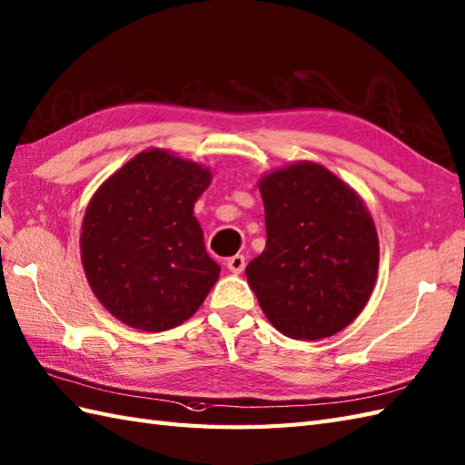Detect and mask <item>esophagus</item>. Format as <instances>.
Returning <instances> with one entry per match:
<instances>
[{"instance_id": "1", "label": "esophagus", "mask_w": 465, "mask_h": 465, "mask_svg": "<svg viewBox=\"0 0 465 465\" xmlns=\"http://www.w3.org/2000/svg\"><path fill=\"white\" fill-rule=\"evenodd\" d=\"M225 265H228V269H230V272L232 273H242L243 272V269H245V255H240V253H237V255H233V257H230L228 259V263H225Z\"/></svg>"}]
</instances>
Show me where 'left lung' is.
<instances>
[{
	"instance_id": "8db88e82",
	"label": "left lung",
	"mask_w": 465,
	"mask_h": 465,
	"mask_svg": "<svg viewBox=\"0 0 465 465\" xmlns=\"http://www.w3.org/2000/svg\"><path fill=\"white\" fill-rule=\"evenodd\" d=\"M267 242L245 267L269 322L295 341L349 327L379 273L372 215L349 183L301 160L259 180Z\"/></svg>"
}]
</instances>
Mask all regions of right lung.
Wrapping results in <instances>:
<instances>
[{
	"label": "right lung",
	"mask_w": 465,
	"mask_h": 465,
	"mask_svg": "<svg viewBox=\"0 0 465 465\" xmlns=\"http://www.w3.org/2000/svg\"><path fill=\"white\" fill-rule=\"evenodd\" d=\"M210 168L150 148L96 190L83 218L81 262L101 305L124 325L168 331L200 309L220 277L193 203Z\"/></svg>",
	"instance_id": "obj_1"
}]
</instances>
